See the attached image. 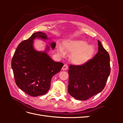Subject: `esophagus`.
<instances>
[{
    "mask_svg": "<svg viewBox=\"0 0 123 123\" xmlns=\"http://www.w3.org/2000/svg\"><path fill=\"white\" fill-rule=\"evenodd\" d=\"M68 65H67V64H65L64 66H63V67H62V70H63V71H65V70H67L68 69Z\"/></svg>",
    "mask_w": 123,
    "mask_h": 123,
    "instance_id": "34e87169",
    "label": "esophagus"
}]
</instances>
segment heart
I'll list each match as a JSON object with an SVG mask.
<instances>
[{"mask_svg":"<svg viewBox=\"0 0 123 123\" xmlns=\"http://www.w3.org/2000/svg\"><path fill=\"white\" fill-rule=\"evenodd\" d=\"M63 47L61 44L56 47L58 54L64 56L66 53L71 54L70 61L73 64L83 66L90 61L93 57L95 49L92 45H89L86 40L81 39L67 40L63 42Z\"/></svg>","mask_w":123,"mask_h":123,"instance_id":"obj_1","label":"heart"}]
</instances>
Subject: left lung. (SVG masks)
Segmentation results:
<instances>
[{
  "mask_svg": "<svg viewBox=\"0 0 123 123\" xmlns=\"http://www.w3.org/2000/svg\"><path fill=\"white\" fill-rule=\"evenodd\" d=\"M98 52L83 66L69 67L68 92L78 100H85L101 92L110 73V56L98 40Z\"/></svg>",
  "mask_w": 123,
  "mask_h": 123,
  "instance_id": "8db88e82",
  "label": "left lung"
}]
</instances>
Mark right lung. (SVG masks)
Wrapping results in <instances>:
<instances>
[{
    "instance_id": "obj_1",
    "label": "right lung",
    "mask_w": 123,
    "mask_h": 123,
    "mask_svg": "<svg viewBox=\"0 0 123 123\" xmlns=\"http://www.w3.org/2000/svg\"><path fill=\"white\" fill-rule=\"evenodd\" d=\"M35 38L49 39L44 33H33L29 38L18 44L11 62L17 86L32 96L45 94L50 88L52 77L60 72L64 66L62 62H54L47 54L49 46H46L43 51L35 50L33 46ZM49 43L54 50L55 43Z\"/></svg>"
}]
</instances>
